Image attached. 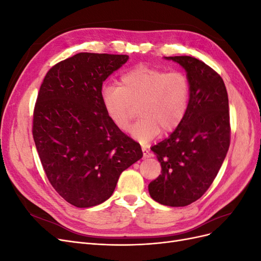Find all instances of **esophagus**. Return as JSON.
Listing matches in <instances>:
<instances>
[{
    "label": "esophagus",
    "instance_id": "1",
    "mask_svg": "<svg viewBox=\"0 0 261 261\" xmlns=\"http://www.w3.org/2000/svg\"><path fill=\"white\" fill-rule=\"evenodd\" d=\"M141 149H143V152H144V156L145 158H150L152 154L150 152V150L146 147V146H141Z\"/></svg>",
    "mask_w": 261,
    "mask_h": 261
}]
</instances>
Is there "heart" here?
Masks as SVG:
<instances>
[{
  "label": "heart",
  "instance_id": "b5f03b06",
  "mask_svg": "<svg viewBox=\"0 0 261 261\" xmlns=\"http://www.w3.org/2000/svg\"><path fill=\"white\" fill-rule=\"evenodd\" d=\"M101 103L107 117L116 128L128 127L133 107L140 116L129 128V135L148 143L161 129L170 133L184 121L191 100V83L180 70H167L138 65L121 75L118 85L106 84Z\"/></svg>",
  "mask_w": 261,
  "mask_h": 261
}]
</instances>
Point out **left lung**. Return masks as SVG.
Listing matches in <instances>:
<instances>
[{"label":"left lung","mask_w":261,"mask_h":261,"mask_svg":"<svg viewBox=\"0 0 261 261\" xmlns=\"http://www.w3.org/2000/svg\"><path fill=\"white\" fill-rule=\"evenodd\" d=\"M187 72L191 100L184 121L152 146L161 174L148 186L164 206L184 207L199 199L216 178L230 147L228 98L221 76L193 57H170Z\"/></svg>","instance_id":"1"}]
</instances>
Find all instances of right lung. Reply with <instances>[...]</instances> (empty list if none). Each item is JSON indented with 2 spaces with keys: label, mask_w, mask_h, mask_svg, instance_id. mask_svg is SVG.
I'll list each match as a JSON object with an SVG mask.
<instances>
[{
  "label": "right lung",
  "mask_w": 261,
  "mask_h": 261,
  "mask_svg": "<svg viewBox=\"0 0 261 261\" xmlns=\"http://www.w3.org/2000/svg\"><path fill=\"white\" fill-rule=\"evenodd\" d=\"M128 55L78 53L46 73L34 110L33 136L45 175L78 208L112 196L121 173L143 156L140 145L110 122L102 84Z\"/></svg>",
  "instance_id": "add662e5"
}]
</instances>
